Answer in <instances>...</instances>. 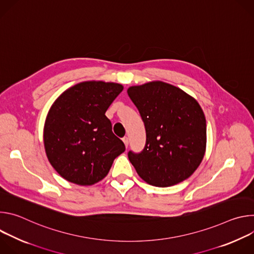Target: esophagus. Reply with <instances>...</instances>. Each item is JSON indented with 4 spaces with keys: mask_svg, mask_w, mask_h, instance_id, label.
I'll use <instances>...</instances> for the list:
<instances>
[{
    "mask_svg": "<svg viewBox=\"0 0 254 254\" xmlns=\"http://www.w3.org/2000/svg\"><path fill=\"white\" fill-rule=\"evenodd\" d=\"M123 140H124V142H125L126 148H127V147H128V137H127V136H125V137L123 138Z\"/></svg>",
    "mask_w": 254,
    "mask_h": 254,
    "instance_id": "1",
    "label": "esophagus"
}]
</instances>
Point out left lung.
I'll list each match as a JSON object with an SVG mask.
<instances>
[{"mask_svg": "<svg viewBox=\"0 0 254 254\" xmlns=\"http://www.w3.org/2000/svg\"><path fill=\"white\" fill-rule=\"evenodd\" d=\"M127 94L146 128V144L127 156L138 176L156 187H169L189 178L206 150V120L197 100L163 81L130 86Z\"/></svg>", "mask_w": 254, "mask_h": 254, "instance_id": "left-lung-1", "label": "left lung"}]
</instances>
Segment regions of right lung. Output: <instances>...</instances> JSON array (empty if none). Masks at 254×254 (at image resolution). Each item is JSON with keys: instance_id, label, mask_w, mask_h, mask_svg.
Returning <instances> with one entry per match:
<instances>
[{"instance_id": "add662e5", "label": "right lung", "mask_w": 254, "mask_h": 254, "mask_svg": "<svg viewBox=\"0 0 254 254\" xmlns=\"http://www.w3.org/2000/svg\"><path fill=\"white\" fill-rule=\"evenodd\" d=\"M120 83L84 81L66 89L52 104L44 125V147L55 171L68 182L93 185L126 151L105 112L123 91Z\"/></svg>"}]
</instances>
